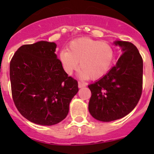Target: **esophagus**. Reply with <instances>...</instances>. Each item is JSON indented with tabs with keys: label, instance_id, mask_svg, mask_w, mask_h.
<instances>
[{
	"label": "esophagus",
	"instance_id": "34e87169",
	"mask_svg": "<svg viewBox=\"0 0 154 154\" xmlns=\"http://www.w3.org/2000/svg\"><path fill=\"white\" fill-rule=\"evenodd\" d=\"M86 86V84L84 83H82V82H79L78 83V87L79 88H83V87Z\"/></svg>",
	"mask_w": 154,
	"mask_h": 154
}]
</instances>
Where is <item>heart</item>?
Wrapping results in <instances>:
<instances>
[{"label": "heart", "mask_w": 154, "mask_h": 154, "mask_svg": "<svg viewBox=\"0 0 154 154\" xmlns=\"http://www.w3.org/2000/svg\"><path fill=\"white\" fill-rule=\"evenodd\" d=\"M114 59V51L109 43L90 38H80L71 42L68 50L60 54V60L64 71L71 74L78 68L83 79L97 80L109 71Z\"/></svg>", "instance_id": "obj_1"}]
</instances>
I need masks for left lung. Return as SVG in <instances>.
Listing matches in <instances>:
<instances>
[{
	"label": "left lung",
	"mask_w": 154,
	"mask_h": 154,
	"mask_svg": "<svg viewBox=\"0 0 154 154\" xmlns=\"http://www.w3.org/2000/svg\"><path fill=\"white\" fill-rule=\"evenodd\" d=\"M122 54L102 78L88 85L91 92L88 111L93 118L109 122L128 115L136 107L142 92L143 60L131 42L116 41Z\"/></svg>",
	"instance_id": "obj_1"
}]
</instances>
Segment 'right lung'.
I'll return each mask as SVG.
<instances>
[{
    "mask_svg": "<svg viewBox=\"0 0 154 154\" xmlns=\"http://www.w3.org/2000/svg\"><path fill=\"white\" fill-rule=\"evenodd\" d=\"M54 42L21 46L11 60L10 77L14 103L29 122L58 124L67 116L78 83L64 71Z\"/></svg>",
    "mask_w": 154,
    "mask_h": 154,
    "instance_id": "right-lung-1",
    "label": "right lung"
}]
</instances>
